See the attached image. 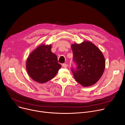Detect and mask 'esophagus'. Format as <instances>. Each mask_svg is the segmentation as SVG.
<instances>
[{
  "label": "esophagus",
  "instance_id": "34e87169",
  "mask_svg": "<svg viewBox=\"0 0 125 125\" xmlns=\"http://www.w3.org/2000/svg\"><path fill=\"white\" fill-rule=\"evenodd\" d=\"M62 66H63V67H64V68H66V67H67V64H66V63H63V64H62Z\"/></svg>",
  "mask_w": 125,
  "mask_h": 125
}]
</instances>
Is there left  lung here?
<instances>
[{"label":"left lung","instance_id":"8db88e82","mask_svg":"<svg viewBox=\"0 0 125 125\" xmlns=\"http://www.w3.org/2000/svg\"><path fill=\"white\" fill-rule=\"evenodd\" d=\"M73 61L76 67H71L75 81L83 87L92 86L102 75L105 66L104 57L93 43L83 42L71 45Z\"/></svg>","mask_w":125,"mask_h":125}]
</instances>
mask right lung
Returning a JSON list of instances; mask_svg holds the SVG:
<instances>
[{
    "label": "right lung",
    "mask_w": 125,
    "mask_h": 125,
    "mask_svg": "<svg viewBox=\"0 0 125 125\" xmlns=\"http://www.w3.org/2000/svg\"><path fill=\"white\" fill-rule=\"evenodd\" d=\"M61 68L57 56L51 52V45H39L33 51L26 62L29 76L39 83H44L53 78Z\"/></svg>",
    "instance_id": "add662e5"
}]
</instances>
